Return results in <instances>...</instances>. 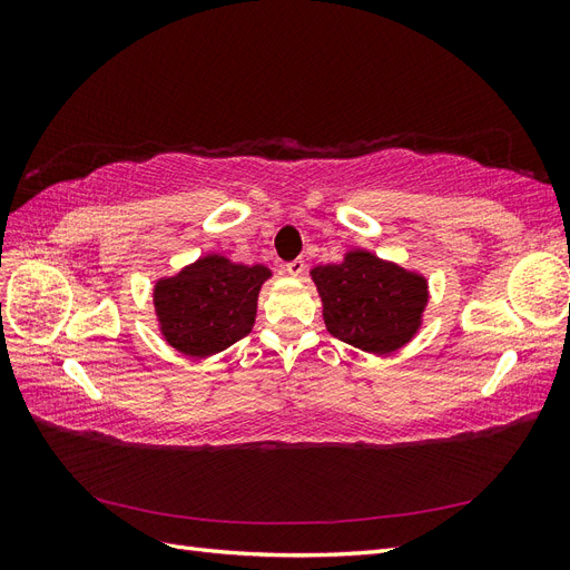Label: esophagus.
<instances>
[{"mask_svg": "<svg viewBox=\"0 0 570 570\" xmlns=\"http://www.w3.org/2000/svg\"><path fill=\"white\" fill-rule=\"evenodd\" d=\"M285 271H287L289 275H302V273L306 271V264L302 262V258H295V262H289V264L285 266Z\"/></svg>", "mask_w": 570, "mask_h": 570, "instance_id": "1", "label": "esophagus"}]
</instances>
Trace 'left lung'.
Masks as SVG:
<instances>
[{
	"label": "left lung",
	"instance_id": "obj_1",
	"mask_svg": "<svg viewBox=\"0 0 570 570\" xmlns=\"http://www.w3.org/2000/svg\"><path fill=\"white\" fill-rule=\"evenodd\" d=\"M312 278L321 292L327 333L337 340L390 354L416 335L428 302L421 275L356 249L342 264L314 268Z\"/></svg>",
	"mask_w": 570,
	"mask_h": 570
}]
</instances>
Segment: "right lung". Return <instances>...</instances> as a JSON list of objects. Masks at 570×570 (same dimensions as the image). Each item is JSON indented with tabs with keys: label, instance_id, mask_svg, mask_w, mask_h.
<instances>
[{
	"label": "right lung",
	"instance_id": "1",
	"mask_svg": "<svg viewBox=\"0 0 570 570\" xmlns=\"http://www.w3.org/2000/svg\"><path fill=\"white\" fill-rule=\"evenodd\" d=\"M271 271L202 256L154 287V306L170 347L187 356H212L249 335L256 297Z\"/></svg>",
	"mask_w": 570,
	"mask_h": 570
}]
</instances>
